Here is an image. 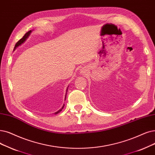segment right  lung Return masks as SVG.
Returning <instances> with one entry per match:
<instances>
[{
    "label": "right lung",
    "instance_id": "right-lung-1",
    "mask_svg": "<svg viewBox=\"0 0 155 155\" xmlns=\"http://www.w3.org/2000/svg\"><path fill=\"white\" fill-rule=\"evenodd\" d=\"M31 30L28 31V32H26V33H25V35H24V36H23V37H22L21 39H20V40H18V41L16 42V44L15 46V49H15L17 48L18 46H19V45H21L22 43H23V42L25 41L26 39L27 38H28V37L30 35V33H31ZM65 98H66V97H65ZM64 106V105H63V106L62 107V108H61V110H60L59 111H58L56 112V113H55V114H58L59 112L61 111H62V109L63 108Z\"/></svg>",
    "mask_w": 155,
    "mask_h": 155
}]
</instances>
